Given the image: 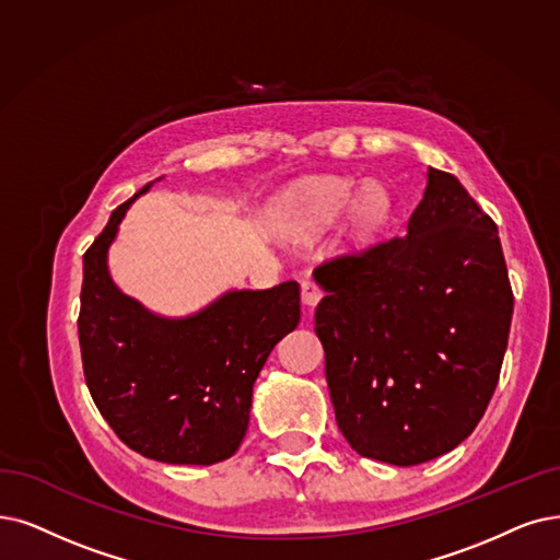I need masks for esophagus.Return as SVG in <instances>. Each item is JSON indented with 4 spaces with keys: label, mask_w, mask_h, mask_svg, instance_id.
<instances>
[{
    "label": "esophagus",
    "mask_w": 560,
    "mask_h": 560,
    "mask_svg": "<svg viewBox=\"0 0 560 560\" xmlns=\"http://www.w3.org/2000/svg\"><path fill=\"white\" fill-rule=\"evenodd\" d=\"M301 299L307 307H315L322 301V289L315 280H303L301 284Z\"/></svg>",
    "instance_id": "34e87169"
}]
</instances>
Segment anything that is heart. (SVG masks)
<instances>
[{"label":"heart","instance_id":"obj_1","mask_svg":"<svg viewBox=\"0 0 560 560\" xmlns=\"http://www.w3.org/2000/svg\"><path fill=\"white\" fill-rule=\"evenodd\" d=\"M345 213L353 241H374L388 225L393 197L388 188L374 178L363 186L347 176L310 178L287 192L280 225L289 236L315 238L332 228Z\"/></svg>","mask_w":560,"mask_h":560}]
</instances>
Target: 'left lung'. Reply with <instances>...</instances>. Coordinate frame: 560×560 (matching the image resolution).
<instances>
[{
	"instance_id": "left-lung-1",
	"label": "left lung",
	"mask_w": 560,
	"mask_h": 560,
	"mask_svg": "<svg viewBox=\"0 0 560 560\" xmlns=\"http://www.w3.org/2000/svg\"><path fill=\"white\" fill-rule=\"evenodd\" d=\"M335 420L370 459L416 466L476 430L499 384L512 287L499 230L459 178L428 167L407 236L315 271Z\"/></svg>"
}]
</instances>
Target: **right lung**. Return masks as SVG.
Masks as SVG:
<instances>
[{"mask_svg": "<svg viewBox=\"0 0 560 560\" xmlns=\"http://www.w3.org/2000/svg\"><path fill=\"white\" fill-rule=\"evenodd\" d=\"M161 182V178H155ZM147 184L109 215L82 257L80 351L89 393L115 434L149 459L215 464L248 432L253 386L268 353L301 322V287L230 289L188 317L126 296L107 250Z\"/></svg>", "mask_w": 560, "mask_h": 560, "instance_id": "right-lung-1", "label": "right lung"}]
</instances>
